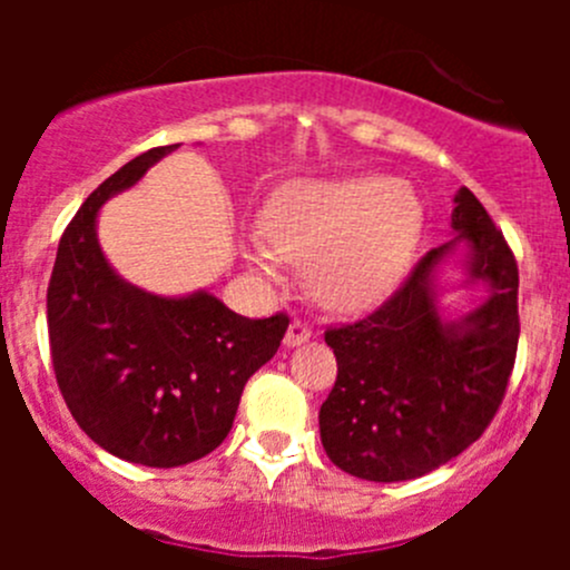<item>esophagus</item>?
I'll use <instances>...</instances> for the list:
<instances>
[{
  "label": "esophagus",
  "mask_w": 570,
  "mask_h": 570,
  "mask_svg": "<svg viewBox=\"0 0 570 570\" xmlns=\"http://www.w3.org/2000/svg\"><path fill=\"white\" fill-rule=\"evenodd\" d=\"M312 338V325H308L306 320H292L289 322V331H286V338L284 342L289 344V347H295V344H303Z\"/></svg>",
  "instance_id": "1"
}]
</instances>
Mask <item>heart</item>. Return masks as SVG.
Segmentation results:
<instances>
[{"mask_svg": "<svg viewBox=\"0 0 570 570\" xmlns=\"http://www.w3.org/2000/svg\"><path fill=\"white\" fill-rule=\"evenodd\" d=\"M419 228L416 198L394 178L314 181L267 212V243L253 245L250 262L269 278H278L281 262L312 267L314 295L325 306L361 312L400 284Z\"/></svg>", "mask_w": 570, "mask_h": 570, "instance_id": "1", "label": "heart"}]
</instances>
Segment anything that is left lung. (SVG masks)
I'll list each match as a JSON object with an SVG mask.
<instances>
[{"instance_id": "1", "label": "left lung", "mask_w": 570, "mask_h": 570, "mask_svg": "<svg viewBox=\"0 0 570 570\" xmlns=\"http://www.w3.org/2000/svg\"><path fill=\"white\" fill-rule=\"evenodd\" d=\"M455 239L491 295L461 322H441L433 273L450 245L424 253L400 289L366 317L325 331L336 383L320 407L327 458L372 482L413 480L458 458L497 416L519 350V264L469 187L455 195Z\"/></svg>"}]
</instances>
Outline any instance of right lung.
Masks as SVG:
<instances>
[{"label": "right lung", "mask_w": 570, "mask_h": 570, "mask_svg": "<svg viewBox=\"0 0 570 570\" xmlns=\"http://www.w3.org/2000/svg\"><path fill=\"white\" fill-rule=\"evenodd\" d=\"M174 148L140 154L88 195L62 232L46 289L51 366L68 411L109 455L151 469L223 444L245 383L289 325L284 312L239 317L206 292L148 295L112 273L96 215Z\"/></svg>", "instance_id": "right-lung-1"}]
</instances>
